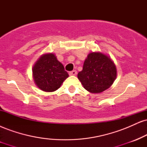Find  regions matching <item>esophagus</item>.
I'll return each mask as SVG.
<instances>
[{
    "instance_id": "34e87169",
    "label": "esophagus",
    "mask_w": 147,
    "mask_h": 147,
    "mask_svg": "<svg viewBox=\"0 0 147 147\" xmlns=\"http://www.w3.org/2000/svg\"><path fill=\"white\" fill-rule=\"evenodd\" d=\"M77 75V71L76 70H72V71L69 72V75L70 76H75Z\"/></svg>"
}]
</instances>
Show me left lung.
<instances>
[{
	"label": "left lung",
	"instance_id": "obj_1",
	"mask_svg": "<svg viewBox=\"0 0 147 147\" xmlns=\"http://www.w3.org/2000/svg\"><path fill=\"white\" fill-rule=\"evenodd\" d=\"M117 77V68L111 57L101 52H92L84 61L77 75L84 88L91 93H101L109 88Z\"/></svg>",
	"mask_w": 147,
	"mask_h": 147
}]
</instances>
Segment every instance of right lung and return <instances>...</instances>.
<instances>
[{
  "label": "right lung",
  "instance_id": "1",
  "mask_svg": "<svg viewBox=\"0 0 147 147\" xmlns=\"http://www.w3.org/2000/svg\"><path fill=\"white\" fill-rule=\"evenodd\" d=\"M34 84L45 92H54L69 77L61 62L53 53H45L35 62L32 68Z\"/></svg>",
  "mask_w": 147,
  "mask_h": 147
}]
</instances>
